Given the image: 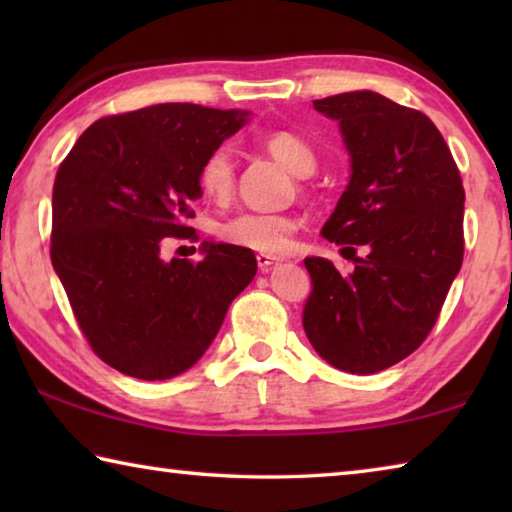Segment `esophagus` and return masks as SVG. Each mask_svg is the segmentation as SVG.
Returning <instances> with one entry per match:
<instances>
[{
  "label": "esophagus",
  "mask_w": 512,
  "mask_h": 512,
  "mask_svg": "<svg viewBox=\"0 0 512 512\" xmlns=\"http://www.w3.org/2000/svg\"><path fill=\"white\" fill-rule=\"evenodd\" d=\"M277 262H280V257L266 255V253H257V266L262 268V271H268V268H271V266L277 264Z\"/></svg>",
  "instance_id": "1"
}]
</instances>
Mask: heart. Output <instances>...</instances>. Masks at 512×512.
I'll list each match as a JSON object with an SVG mask.
<instances>
[{
	"instance_id": "1",
	"label": "heart",
	"mask_w": 512,
	"mask_h": 512,
	"mask_svg": "<svg viewBox=\"0 0 512 512\" xmlns=\"http://www.w3.org/2000/svg\"><path fill=\"white\" fill-rule=\"evenodd\" d=\"M264 151L280 160L296 176H309L316 171L318 158L311 144L291 131H273L262 140ZM237 167L230 149L216 146L205 155L198 167V187L214 203H228L235 194ZM300 228V219L284 212H241L219 225V237L225 244L259 250L266 255L287 253L293 235Z\"/></svg>"
}]
</instances>
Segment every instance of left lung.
<instances>
[{
	"instance_id": "left-lung-1",
	"label": "left lung",
	"mask_w": 512,
	"mask_h": 512,
	"mask_svg": "<svg viewBox=\"0 0 512 512\" xmlns=\"http://www.w3.org/2000/svg\"><path fill=\"white\" fill-rule=\"evenodd\" d=\"M339 121L352 178L323 237L354 257L343 275L307 257V339L334 368L372 375L409 357L436 325L463 264V180L433 121L377 92L314 101Z\"/></svg>"
}]
</instances>
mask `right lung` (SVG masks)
<instances>
[{"label": "right lung", "instance_id": "right-lung-1", "mask_svg": "<svg viewBox=\"0 0 512 512\" xmlns=\"http://www.w3.org/2000/svg\"><path fill=\"white\" fill-rule=\"evenodd\" d=\"M244 112L158 103L94 121L60 162L51 264L92 352L128 377H176L203 357L230 302L257 273L253 250L203 244L201 262H164L201 196L198 167Z\"/></svg>", "mask_w": 512, "mask_h": 512}]
</instances>
